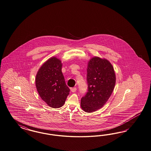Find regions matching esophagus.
I'll list each match as a JSON object with an SVG mask.
<instances>
[{"instance_id":"obj_1","label":"esophagus","mask_w":151,"mask_h":151,"mask_svg":"<svg viewBox=\"0 0 151 151\" xmlns=\"http://www.w3.org/2000/svg\"><path fill=\"white\" fill-rule=\"evenodd\" d=\"M70 89H71V91L72 92H73V93L76 92V90H77L76 88H71Z\"/></svg>"}]
</instances>
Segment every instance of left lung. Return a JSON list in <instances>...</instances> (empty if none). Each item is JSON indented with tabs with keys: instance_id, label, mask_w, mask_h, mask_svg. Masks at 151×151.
Here are the masks:
<instances>
[{
	"instance_id": "obj_1",
	"label": "left lung",
	"mask_w": 151,
	"mask_h": 151,
	"mask_svg": "<svg viewBox=\"0 0 151 151\" xmlns=\"http://www.w3.org/2000/svg\"><path fill=\"white\" fill-rule=\"evenodd\" d=\"M88 92L81 99V107L87 113L101 108L114 88L116 78L109 61L99 57L92 58L87 68Z\"/></svg>"
}]
</instances>
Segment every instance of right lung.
Masks as SVG:
<instances>
[{
	"label": "right lung",
	"instance_id": "right-lung-1",
	"mask_svg": "<svg viewBox=\"0 0 151 151\" xmlns=\"http://www.w3.org/2000/svg\"><path fill=\"white\" fill-rule=\"evenodd\" d=\"M62 66L59 59L51 57L42 65L36 77V86L40 97L53 108L63 106L70 91L65 81Z\"/></svg>",
	"mask_w": 151,
	"mask_h": 151
}]
</instances>
